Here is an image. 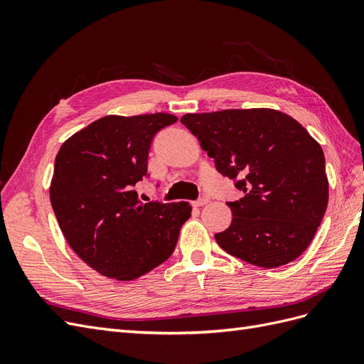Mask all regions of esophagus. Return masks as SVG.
I'll list each match as a JSON object with an SVG mask.
<instances>
[{
    "instance_id": "obj_1",
    "label": "esophagus",
    "mask_w": 364,
    "mask_h": 364,
    "mask_svg": "<svg viewBox=\"0 0 364 364\" xmlns=\"http://www.w3.org/2000/svg\"><path fill=\"white\" fill-rule=\"evenodd\" d=\"M208 203V199H206V197H200V199L199 200H196L193 205L194 206H205Z\"/></svg>"
}]
</instances>
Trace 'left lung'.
<instances>
[{
	"label": "left lung",
	"instance_id": "1",
	"mask_svg": "<svg viewBox=\"0 0 364 364\" xmlns=\"http://www.w3.org/2000/svg\"><path fill=\"white\" fill-rule=\"evenodd\" d=\"M181 123L245 193L228 202L232 223L215 234L218 246L264 269L301 257L328 205L323 150L306 129L266 107L186 114Z\"/></svg>",
	"mask_w": 364,
	"mask_h": 364
}]
</instances>
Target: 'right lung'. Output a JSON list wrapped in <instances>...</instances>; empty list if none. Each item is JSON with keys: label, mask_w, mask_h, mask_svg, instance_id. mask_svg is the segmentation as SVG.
<instances>
[{"label": "right lung", "mask_w": 364, "mask_h": 364, "mask_svg": "<svg viewBox=\"0 0 364 364\" xmlns=\"http://www.w3.org/2000/svg\"><path fill=\"white\" fill-rule=\"evenodd\" d=\"M171 114L107 115L63 142L50 200L65 240L103 277L132 281L168 259L188 202L141 203L134 190L147 176L150 144L176 123Z\"/></svg>", "instance_id": "obj_1"}]
</instances>
